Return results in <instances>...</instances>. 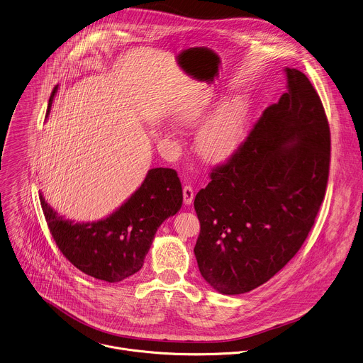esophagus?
Masks as SVG:
<instances>
[{"label": "esophagus", "mask_w": 363, "mask_h": 363, "mask_svg": "<svg viewBox=\"0 0 363 363\" xmlns=\"http://www.w3.org/2000/svg\"><path fill=\"white\" fill-rule=\"evenodd\" d=\"M194 198H195V192H194L192 186L185 185L184 186V202H185V205H191L194 202Z\"/></svg>", "instance_id": "esophagus-1"}]
</instances>
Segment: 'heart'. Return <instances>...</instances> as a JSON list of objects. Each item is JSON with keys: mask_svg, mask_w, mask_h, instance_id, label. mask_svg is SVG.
<instances>
[{"mask_svg": "<svg viewBox=\"0 0 363 363\" xmlns=\"http://www.w3.org/2000/svg\"><path fill=\"white\" fill-rule=\"evenodd\" d=\"M206 112L208 102H194L181 112L179 121L184 126L196 128L205 121ZM248 115L247 98L237 95L224 101L196 138V151L201 158L212 164L231 158L244 139Z\"/></svg>", "mask_w": 363, "mask_h": 363, "instance_id": "obj_1", "label": "heart"}]
</instances>
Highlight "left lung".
Wrapping results in <instances>:
<instances>
[{
  "label": "left lung",
  "mask_w": 363,
  "mask_h": 363,
  "mask_svg": "<svg viewBox=\"0 0 363 363\" xmlns=\"http://www.w3.org/2000/svg\"><path fill=\"white\" fill-rule=\"evenodd\" d=\"M288 92L268 106L244 143L196 194L195 257L223 294L255 289L300 250L323 203L331 138L308 78L285 69Z\"/></svg>",
  "instance_id": "left-lung-1"
}]
</instances>
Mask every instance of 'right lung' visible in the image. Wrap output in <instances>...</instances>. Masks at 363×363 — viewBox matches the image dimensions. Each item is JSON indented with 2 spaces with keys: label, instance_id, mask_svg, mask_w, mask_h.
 <instances>
[{
  "label": "right lung",
  "instance_id": "right-lung-1",
  "mask_svg": "<svg viewBox=\"0 0 363 363\" xmlns=\"http://www.w3.org/2000/svg\"><path fill=\"white\" fill-rule=\"evenodd\" d=\"M56 92L57 86L50 95L48 115ZM40 205L59 250L74 267L95 279L115 284L142 269L157 228L182 206V186L175 169L152 168L119 209L91 223L66 220L42 194Z\"/></svg>",
  "mask_w": 363,
  "mask_h": 363
}]
</instances>
